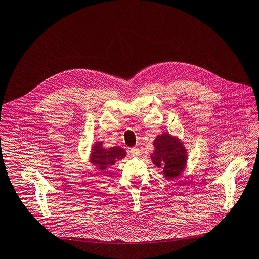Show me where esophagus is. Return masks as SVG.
<instances>
[{
  "label": "esophagus",
  "mask_w": 259,
  "mask_h": 259,
  "mask_svg": "<svg viewBox=\"0 0 259 259\" xmlns=\"http://www.w3.org/2000/svg\"><path fill=\"white\" fill-rule=\"evenodd\" d=\"M130 153L133 156H137V155H139V154L141 153V151H140V149H139V148H131L130 149Z\"/></svg>",
  "instance_id": "34e87169"
}]
</instances>
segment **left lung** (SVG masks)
I'll list each match as a JSON object with an SVG mask.
<instances>
[{
  "label": "left lung",
  "instance_id": "8db88e82",
  "mask_svg": "<svg viewBox=\"0 0 259 259\" xmlns=\"http://www.w3.org/2000/svg\"><path fill=\"white\" fill-rule=\"evenodd\" d=\"M154 151L151 161L156 167H162L164 175L168 180L180 175L187 163V151L178 139L169 134L157 136L153 142Z\"/></svg>",
  "mask_w": 259,
  "mask_h": 259
}]
</instances>
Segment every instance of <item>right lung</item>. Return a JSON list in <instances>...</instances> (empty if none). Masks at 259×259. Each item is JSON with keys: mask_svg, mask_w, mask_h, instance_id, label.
<instances>
[{"mask_svg": "<svg viewBox=\"0 0 259 259\" xmlns=\"http://www.w3.org/2000/svg\"><path fill=\"white\" fill-rule=\"evenodd\" d=\"M126 152L120 147L105 148L102 142H97L92 147L91 163L97 168V170L105 171L113 166L116 161L121 160L125 156Z\"/></svg>", "mask_w": 259, "mask_h": 259, "instance_id": "add662e5", "label": "right lung"}]
</instances>
